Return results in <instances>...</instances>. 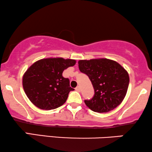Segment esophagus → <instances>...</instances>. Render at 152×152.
I'll list each match as a JSON object with an SVG mask.
<instances>
[{
  "label": "esophagus",
  "mask_w": 152,
  "mask_h": 152,
  "mask_svg": "<svg viewBox=\"0 0 152 152\" xmlns=\"http://www.w3.org/2000/svg\"><path fill=\"white\" fill-rule=\"evenodd\" d=\"M75 90L77 91L80 92V86H77V87L75 88Z\"/></svg>",
  "instance_id": "obj_1"
}]
</instances>
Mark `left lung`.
I'll use <instances>...</instances> for the list:
<instances>
[{
    "instance_id": "left-lung-1",
    "label": "left lung",
    "mask_w": 152,
    "mask_h": 152,
    "mask_svg": "<svg viewBox=\"0 0 152 152\" xmlns=\"http://www.w3.org/2000/svg\"><path fill=\"white\" fill-rule=\"evenodd\" d=\"M79 69L89 77L94 97L85 100L86 105L96 112H107L121 103L127 93L129 76L119 64L107 58L80 60Z\"/></svg>"
}]
</instances>
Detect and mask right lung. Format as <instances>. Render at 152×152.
Here are the masks:
<instances>
[{
  "label": "right lung",
  "mask_w": 152,
  "mask_h": 152,
  "mask_svg": "<svg viewBox=\"0 0 152 152\" xmlns=\"http://www.w3.org/2000/svg\"><path fill=\"white\" fill-rule=\"evenodd\" d=\"M76 61L63 58H43L35 62L23 76L22 84L27 97L42 110H54L64 105L74 88L62 73Z\"/></svg>",
  "instance_id": "add662e5"
}]
</instances>
